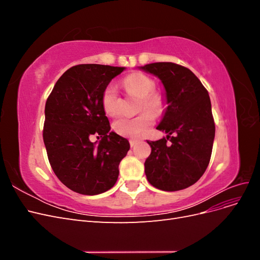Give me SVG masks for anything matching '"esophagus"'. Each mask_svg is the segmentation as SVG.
Returning a JSON list of instances; mask_svg holds the SVG:
<instances>
[{
    "label": "esophagus",
    "instance_id": "1",
    "mask_svg": "<svg viewBox=\"0 0 260 260\" xmlns=\"http://www.w3.org/2000/svg\"><path fill=\"white\" fill-rule=\"evenodd\" d=\"M129 143H130L131 146H135V145L138 143V141H137V140H130Z\"/></svg>",
    "mask_w": 260,
    "mask_h": 260
}]
</instances>
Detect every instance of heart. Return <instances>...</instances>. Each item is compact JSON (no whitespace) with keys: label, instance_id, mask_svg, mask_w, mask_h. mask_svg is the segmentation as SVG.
<instances>
[{"label":"heart","instance_id":"obj_1","mask_svg":"<svg viewBox=\"0 0 260 260\" xmlns=\"http://www.w3.org/2000/svg\"><path fill=\"white\" fill-rule=\"evenodd\" d=\"M123 88L130 96L139 99L138 113L135 118H120L114 123L117 135L125 138H140L144 136L154 123V118L160 117L166 111V100L158 92H154L156 83L151 77L142 73L129 75L122 82ZM102 108L109 117L120 114L121 99L115 86L107 85L102 93Z\"/></svg>","mask_w":260,"mask_h":260}]
</instances>
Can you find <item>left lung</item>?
I'll use <instances>...</instances> for the list:
<instances>
[{
	"label": "left lung",
	"instance_id": "1",
	"mask_svg": "<svg viewBox=\"0 0 260 260\" xmlns=\"http://www.w3.org/2000/svg\"><path fill=\"white\" fill-rule=\"evenodd\" d=\"M141 68L161 80L168 104L157 127L168 136L147 141L152 148L144 162L147 181L162 191L183 190L198 182L210 160L215 120L208 92L190 69L175 62Z\"/></svg>",
	"mask_w": 260,
	"mask_h": 260
}]
</instances>
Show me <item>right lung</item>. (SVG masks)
<instances>
[{"label": "right lung", "instance_id": "obj_1", "mask_svg": "<svg viewBox=\"0 0 260 260\" xmlns=\"http://www.w3.org/2000/svg\"><path fill=\"white\" fill-rule=\"evenodd\" d=\"M123 67L76 65L61 75L45 103L43 141L54 174L70 190L96 195L112 188L127 155V139L109 132L102 93ZM92 135L101 138L99 146Z\"/></svg>", "mask_w": 260, "mask_h": 260}]
</instances>
